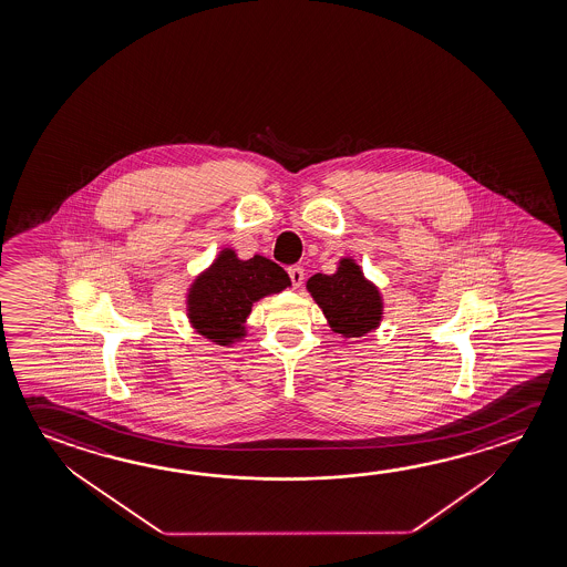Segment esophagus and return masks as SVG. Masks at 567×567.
<instances>
[{"label": "esophagus", "instance_id": "1", "mask_svg": "<svg viewBox=\"0 0 567 567\" xmlns=\"http://www.w3.org/2000/svg\"><path fill=\"white\" fill-rule=\"evenodd\" d=\"M288 277L292 280V287L298 288L302 285V280H305V269L295 265V267L288 269Z\"/></svg>", "mask_w": 567, "mask_h": 567}]
</instances>
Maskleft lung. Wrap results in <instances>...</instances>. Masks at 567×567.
<instances>
[{"instance_id": "1", "label": "left lung", "mask_w": 567, "mask_h": 567, "mask_svg": "<svg viewBox=\"0 0 567 567\" xmlns=\"http://www.w3.org/2000/svg\"><path fill=\"white\" fill-rule=\"evenodd\" d=\"M307 288L336 334L360 338L380 326L383 316L380 290L363 277L360 265L350 257L340 259L334 275L316 272L308 279Z\"/></svg>"}]
</instances>
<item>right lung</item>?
I'll return each instance as SVG.
<instances>
[{"instance_id": "add662e5", "label": "right lung", "mask_w": 567, "mask_h": 567, "mask_svg": "<svg viewBox=\"0 0 567 567\" xmlns=\"http://www.w3.org/2000/svg\"><path fill=\"white\" fill-rule=\"evenodd\" d=\"M290 287L282 267L260 255L241 260L233 249L217 255L187 290V318L197 334L217 346L245 338V320L260 298Z\"/></svg>"}]
</instances>
